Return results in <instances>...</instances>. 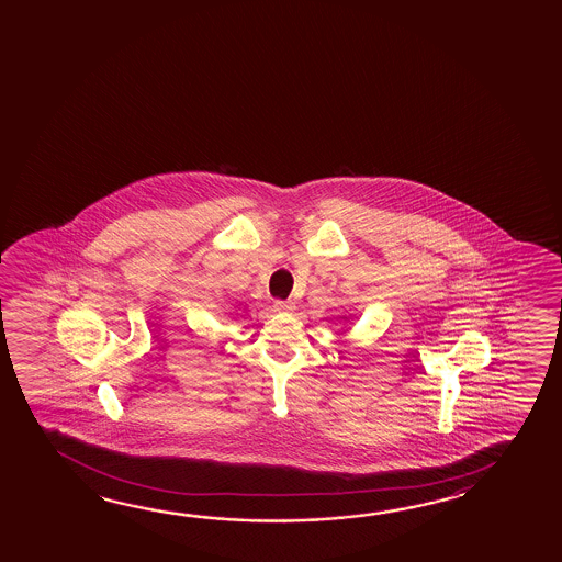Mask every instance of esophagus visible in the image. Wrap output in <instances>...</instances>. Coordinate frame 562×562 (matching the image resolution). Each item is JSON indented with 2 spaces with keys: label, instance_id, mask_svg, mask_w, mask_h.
<instances>
[{
  "label": "esophagus",
  "instance_id": "obj_1",
  "mask_svg": "<svg viewBox=\"0 0 562 562\" xmlns=\"http://www.w3.org/2000/svg\"><path fill=\"white\" fill-rule=\"evenodd\" d=\"M294 302H285V300H277V302H274V312L278 313L294 312Z\"/></svg>",
  "mask_w": 562,
  "mask_h": 562
}]
</instances>
